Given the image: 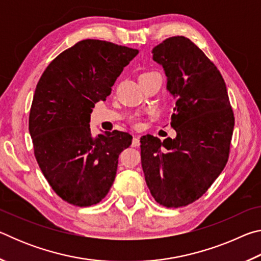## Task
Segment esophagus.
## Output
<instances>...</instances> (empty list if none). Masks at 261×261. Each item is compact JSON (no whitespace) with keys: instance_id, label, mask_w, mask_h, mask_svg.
<instances>
[{"instance_id":"obj_1","label":"esophagus","mask_w":261,"mask_h":261,"mask_svg":"<svg viewBox=\"0 0 261 261\" xmlns=\"http://www.w3.org/2000/svg\"><path fill=\"white\" fill-rule=\"evenodd\" d=\"M139 145H140L139 137H134V139H132V146L137 147V146H139Z\"/></svg>"}]
</instances>
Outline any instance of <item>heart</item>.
Segmentation results:
<instances>
[{"label":"heart","instance_id":"b5f03b06","mask_svg":"<svg viewBox=\"0 0 261 261\" xmlns=\"http://www.w3.org/2000/svg\"><path fill=\"white\" fill-rule=\"evenodd\" d=\"M146 73H153V72H145V73H141V74H146Z\"/></svg>","mask_w":261,"mask_h":261}]
</instances>
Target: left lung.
Masks as SVG:
<instances>
[{
	"label": "left lung",
	"instance_id": "obj_1",
	"mask_svg": "<svg viewBox=\"0 0 261 261\" xmlns=\"http://www.w3.org/2000/svg\"><path fill=\"white\" fill-rule=\"evenodd\" d=\"M152 54L176 100L170 125L177 136L141 137V167L155 201L177 208L200 198L223 170L235 120L222 76L191 40L169 38Z\"/></svg>",
	"mask_w": 261,
	"mask_h": 261
}]
</instances>
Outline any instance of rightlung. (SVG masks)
<instances>
[{"label": "right lung", "instance_id": "right-lung-1", "mask_svg": "<svg viewBox=\"0 0 261 261\" xmlns=\"http://www.w3.org/2000/svg\"><path fill=\"white\" fill-rule=\"evenodd\" d=\"M137 54L107 41H79L50 62L35 88L29 120L34 155L51 189L69 204H98L112 188L118 156L132 136L117 130L92 136V108L106 100Z\"/></svg>", "mask_w": 261, "mask_h": 261}]
</instances>
